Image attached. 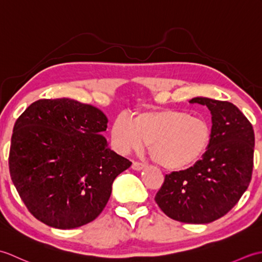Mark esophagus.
Instances as JSON below:
<instances>
[{"instance_id": "34e87169", "label": "esophagus", "mask_w": 262, "mask_h": 262, "mask_svg": "<svg viewBox=\"0 0 262 262\" xmlns=\"http://www.w3.org/2000/svg\"><path fill=\"white\" fill-rule=\"evenodd\" d=\"M144 168H145V164H143V163H140V162H133V164H132V169L133 170H135V171H141V170H143Z\"/></svg>"}]
</instances>
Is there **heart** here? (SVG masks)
<instances>
[{
	"mask_svg": "<svg viewBox=\"0 0 262 262\" xmlns=\"http://www.w3.org/2000/svg\"><path fill=\"white\" fill-rule=\"evenodd\" d=\"M111 140L120 153L140 151L148 144L154 162L169 170H181L196 163L207 149L210 129L207 122L185 111H146L129 120L117 117Z\"/></svg>",
	"mask_w": 262,
	"mask_h": 262,
	"instance_id": "heart-1",
	"label": "heart"
}]
</instances>
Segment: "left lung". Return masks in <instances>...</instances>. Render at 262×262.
I'll return each mask as SVG.
<instances>
[{"instance_id":"obj_1","label":"left lung","mask_w":262,"mask_h":262,"mask_svg":"<svg viewBox=\"0 0 262 262\" xmlns=\"http://www.w3.org/2000/svg\"><path fill=\"white\" fill-rule=\"evenodd\" d=\"M190 103L211 114L207 151L190 168L166 174L155 202L170 219L207 224L229 213L251 181L254 132L236 105L204 97Z\"/></svg>"}]
</instances>
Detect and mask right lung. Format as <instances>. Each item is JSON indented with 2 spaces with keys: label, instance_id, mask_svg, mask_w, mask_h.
<instances>
[{
  "label": "right lung",
  "instance_id": "1",
  "mask_svg": "<svg viewBox=\"0 0 262 262\" xmlns=\"http://www.w3.org/2000/svg\"><path fill=\"white\" fill-rule=\"evenodd\" d=\"M108 118L76 100L41 99L16 119L11 138V179L28 210L60 230L96 220L116 177L132 165L111 151Z\"/></svg>",
  "mask_w": 262,
  "mask_h": 262
}]
</instances>
